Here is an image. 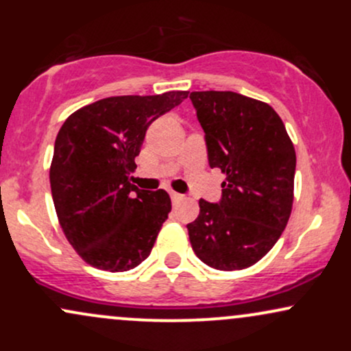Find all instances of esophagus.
Here are the masks:
<instances>
[{"label": "esophagus", "mask_w": 351, "mask_h": 351, "mask_svg": "<svg viewBox=\"0 0 351 351\" xmlns=\"http://www.w3.org/2000/svg\"><path fill=\"white\" fill-rule=\"evenodd\" d=\"M170 196H171L173 204H178L180 201H183V198H184L183 195H180V193H175V191H171V193H170Z\"/></svg>", "instance_id": "obj_1"}]
</instances>
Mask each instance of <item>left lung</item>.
<instances>
[{"label": "left lung", "instance_id": "8db88e82", "mask_svg": "<svg viewBox=\"0 0 351 351\" xmlns=\"http://www.w3.org/2000/svg\"><path fill=\"white\" fill-rule=\"evenodd\" d=\"M206 140L209 167L226 175L219 203L199 199L189 243L209 267H251L274 247L291 217L295 150L269 104L236 92L189 94Z\"/></svg>", "mask_w": 351, "mask_h": 351}]
</instances>
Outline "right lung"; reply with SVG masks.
Listing matches in <instances>:
<instances>
[{"instance_id":"add662e5","label":"right lung","mask_w":351,"mask_h":351,"mask_svg":"<svg viewBox=\"0 0 351 351\" xmlns=\"http://www.w3.org/2000/svg\"><path fill=\"white\" fill-rule=\"evenodd\" d=\"M186 90L119 95L86 106L60 127L49 180L64 234L100 271H130L150 256L171 211L165 189L128 181L153 120L180 106Z\"/></svg>"}]
</instances>
